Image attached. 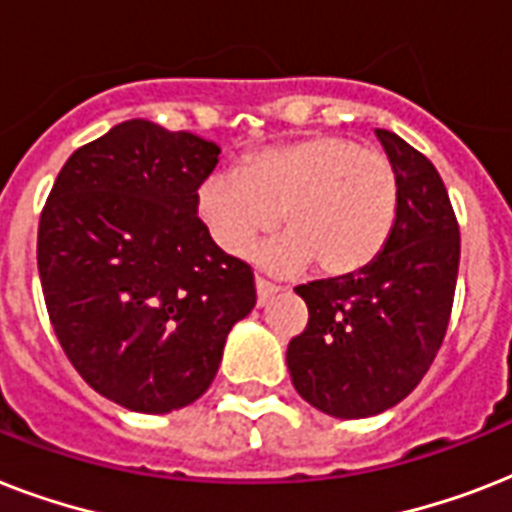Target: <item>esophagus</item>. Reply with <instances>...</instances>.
I'll use <instances>...</instances> for the list:
<instances>
[{
	"mask_svg": "<svg viewBox=\"0 0 512 512\" xmlns=\"http://www.w3.org/2000/svg\"><path fill=\"white\" fill-rule=\"evenodd\" d=\"M255 289H257V305H265L273 295H276V292H279L276 284H271V281H265V279H255Z\"/></svg>",
	"mask_w": 512,
	"mask_h": 512,
	"instance_id": "34e87169",
	"label": "esophagus"
}]
</instances>
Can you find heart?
I'll return each mask as SVG.
<instances>
[{
  "label": "heart",
  "instance_id": "b5f03b06",
  "mask_svg": "<svg viewBox=\"0 0 512 512\" xmlns=\"http://www.w3.org/2000/svg\"><path fill=\"white\" fill-rule=\"evenodd\" d=\"M398 207V177L385 154L340 135H308L249 154L241 172H215L196 191V212L217 247L247 255L284 223L287 236L257 260L279 273L313 263L350 276L380 255Z\"/></svg>",
  "mask_w": 512,
  "mask_h": 512
}]
</instances>
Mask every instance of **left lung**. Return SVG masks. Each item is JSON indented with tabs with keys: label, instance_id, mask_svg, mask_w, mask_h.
<instances>
[{
	"label": "left lung",
	"instance_id": "1",
	"mask_svg": "<svg viewBox=\"0 0 512 512\" xmlns=\"http://www.w3.org/2000/svg\"><path fill=\"white\" fill-rule=\"evenodd\" d=\"M398 177L396 223L372 263L295 289L308 327L287 348L292 385L340 420L380 414L412 393L444 342L460 228L438 170L396 132L377 130Z\"/></svg>",
	"mask_w": 512,
	"mask_h": 512
}]
</instances>
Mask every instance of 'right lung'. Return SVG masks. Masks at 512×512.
Masks as SVG:
<instances>
[{"instance_id": "obj_1", "label": "right lung", "mask_w": 512, "mask_h": 512, "mask_svg": "<svg viewBox=\"0 0 512 512\" xmlns=\"http://www.w3.org/2000/svg\"><path fill=\"white\" fill-rule=\"evenodd\" d=\"M217 156L199 135L130 119L68 156L44 204L36 260L52 329L84 382L132 412L204 396L255 308L249 265L196 215Z\"/></svg>"}]
</instances>
